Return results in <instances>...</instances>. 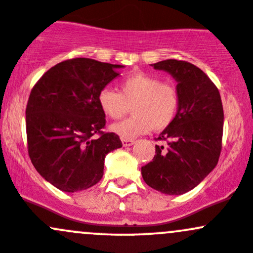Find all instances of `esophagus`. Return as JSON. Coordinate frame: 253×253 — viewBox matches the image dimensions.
I'll list each match as a JSON object with an SVG mask.
<instances>
[{"mask_svg":"<svg viewBox=\"0 0 253 253\" xmlns=\"http://www.w3.org/2000/svg\"><path fill=\"white\" fill-rule=\"evenodd\" d=\"M122 144H123V146H131L135 144V140H130V139H122Z\"/></svg>","mask_w":253,"mask_h":253,"instance_id":"obj_1","label":"esophagus"}]
</instances>
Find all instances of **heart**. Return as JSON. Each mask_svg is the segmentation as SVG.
Instances as JSON below:
<instances>
[{
  "instance_id": "1",
  "label": "heart",
  "mask_w": 253,
  "mask_h": 253,
  "mask_svg": "<svg viewBox=\"0 0 253 253\" xmlns=\"http://www.w3.org/2000/svg\"><path fill=\"white\" fill-rule=\"evenodd\" d=\"M97 103L106 117L121 119L129 112L130 118L113 124L111 130L122 139H135L152 129L162 131L176 118L180 96L171 83L161 82L156 75L136 72L119 83V92L102 87L97 93Z\"/></svg>"
}]
</instances>
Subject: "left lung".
<instances>
[{
  "label": "left lung",
  "instance_id": "obj_1",
  "mask_svg": "<svg viewBox=\"0 0 253 253\" xmlns=\"http://www.w3.org/2000/svg\"><path fill=\"white\" fill-rule=\"evenodd\" d=\"M175 79L180 96L176 118L161 132L156 155L141 168L145 183L167 195H181L214 169L222 151L223 105L212 80L194 64L166 59L151 64Z\"/></svg>",
  "mask_w": 253,
  "mask_h": 253
}]
</instances>
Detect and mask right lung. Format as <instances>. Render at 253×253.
I'll list each match as a JSON object with an SVG mask.
<instances>
[{
	"instance_id": "right-lung-1",
	"label": "right lung",
	"mask_w": 253,
	"mask_h": 253,
	"mask_svg": "<svg viewBox=\"0 0 253 253\" xmlns=\"http://www.w3.org/2000/svg\"><path fill=\"white\" fill-rule=\"evenodd\" d=\"M123 67L68 59L48 69L31 90L25 111L28 152L36 170L57 189L75 192L97 184L106 155L122 147L118 135L102 131L106 116L97 93Z\"/></svg>"
}]
</instances>
